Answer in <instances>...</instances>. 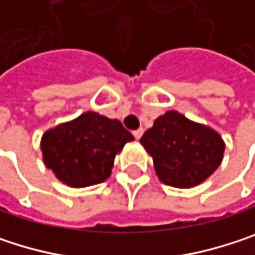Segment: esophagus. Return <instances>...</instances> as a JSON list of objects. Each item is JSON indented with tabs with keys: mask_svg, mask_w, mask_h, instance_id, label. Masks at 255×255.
Listing matches in <instances>:
<instances>
[{
	"mask_svg": "<svg viewBox=\"0 0 255 255\" xmlns=\"http://www.w3.org/2000/svg\"><path fill=\"white\" fill-rule=\"evenodd\" d=\"M132 134H134V137H135V138L138 140V138L141 137V134H143V129H141V128H138V129H135V131H134Z\"/></svg>",
	"mask_w": 255,
	"mask_h": 255,
	"instance_id": "34e87169",
	"label": "esophagus"
}]
</instances>
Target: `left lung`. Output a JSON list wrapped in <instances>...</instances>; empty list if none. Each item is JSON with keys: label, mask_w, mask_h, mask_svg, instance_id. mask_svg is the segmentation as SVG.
I'll return each instance as SVG.
<instances>
[{"label": "left lung", "mask_w": 255, "mask_h": 255, "mask_svg": "<svg viewBox=\"0 0 255 255\" xmlns=\"http://www.w3.org/2000/svg\"><path fill=\"white\" fill-rule=\"evenodd\" d=\"M140 143L152 155L159 180L174 187L202 183L219 168L225 152V143L214 129L176 111L159 117Z\"/></svg>", "instance_id": "1"}]
</instances>
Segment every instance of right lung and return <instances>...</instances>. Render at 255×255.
<instances>
[{
  "label": "right lung",
  "instance_id": "add662e5",
  "mask_svg": "<svg viewBox=\"0 0 255 255\" xmlns=\"http://www.w3.org/2000/svg\"><path fill=\"white\" fill-rule=\"evenodd\" d=\"M132 134L118 120L87 112L42 135L41 150L48 170L72 187H85L111 176L114 159Z\"/></svg>",
  "mask_w": 255,
  "mask_h": 255
}]
</instances>
